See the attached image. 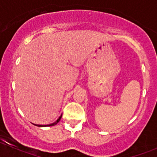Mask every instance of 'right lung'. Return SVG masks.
Segmentation results:
<instances>
[{"label":"right lung","mask_w":157,"mask_h":157,"mask_svg":"<svg viewBox=\"0 0 157 157\" xmlns=\"http://www.w3.org/2000/svg\"><path fill=\"white\" fill-rule=\"evenodd\" d=\"M61 117H62V115H61V116L59 117V118H58V119L57 120V121H55V123H52V124H48V125H39V124H38L37 126H39V127H45V126H53V125H55V124H56L57 123L59 122V121H60V120H61Z\"/></svg>","instance_id":"obj_1"}]
</instances>
